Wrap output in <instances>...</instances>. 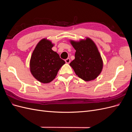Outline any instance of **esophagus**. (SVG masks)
Returning <instances> with one entry per match:
<instances>
[{
  "label": "esophagus",
  "instance_id": "34e87169",
  "mask_svg": "<svg viewBox=\"0 0 132 132\" xmlns=\"http://www.w3.org/2000/svg\"><path fill=\"white\" fill-rule=\"evenodd\" d=\"M65 62L66 63L69 64V63L70 62V59L69 58H67V59H66L65 60Z\"/></svg>",
  "mask_w": 132,
  "mask_h": 132
}]
</instances>
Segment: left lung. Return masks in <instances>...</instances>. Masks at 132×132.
<instances>
[{
	"mask_svg": "<svg viewBox=\"0 0 132 132\" xmlns=\"http://www.w3.org/2000/svg\"><path fill=\"white\" fill-rule=\"evenodd\" d=\"M70 42L76 52L75 59L69 65L76 75L86 81L95 79L103 68L102 59L96 44L89 37Z\"/></svg>",
	"mask_w": 132,
	"mask_h": 132,
	"instance_id": "left-lung-1",
	"label": "left lung"
}]
</instances>
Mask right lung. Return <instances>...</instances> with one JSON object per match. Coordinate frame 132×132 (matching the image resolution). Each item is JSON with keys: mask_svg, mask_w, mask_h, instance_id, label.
I'll return each instance as SVG.
<instances>
[{"mask_svg": "<svg viewBox=\"0 0 132 132\" xmlns=\"http://www.w3.org/2000/svg\"><path fill=\"white\" fill-rule=\"evenodd\" d=\"M53 46L51 41L43 38L37 43L31 57V73L36 79L42 83L52 81L59 69L65 63L57 52L52 50Z\"/></svg>", "mask_w": 132, "mask_h": 132, "instance_id": "add662e5", "label": "right lung"}]
</instances>
